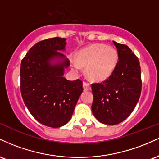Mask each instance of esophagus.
Segmentation results:
<instances>
[{
  "instance_id": "esophagus-1",
  "label": "esophagus",
  "mask_w": 159,
  "mask_h": 159,
  "mask_svg": "<svg viewBox=\"0 0 159 159\" xmlns=\"http://www.w3.org/2000/svg\"><path fill=\"white\" fill-rule=\"evenodd\" d=\"M83 87H84V90H89L90 89V84L87 83V82H84Z\"/></svg>"
}]
</instances>
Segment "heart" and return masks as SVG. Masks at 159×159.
<instances>
[{
    "label": "heart",
    "instance_id": "1",
    "mask_svg": "<svg viewBox=\"0 0 159 159\" xmlns=\"http://www.w3.org/2000/svg\"><path fill=\"white\" fill-rule=\"evenodd\" d=\"M76 61L72 63L75 70L86 67L87 77L92 81L100 82L108 78L116 68L118 54L113 47L93 44L81 49L76 54Z\"/></svg>",
    "mask_w": 159,
    "mask_h": 159
}]
</instances>
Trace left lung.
Masks as SVG:
<instances>
[{"mask_svg":"<svg viewBox=\"0 0 159 159\" xmlns=\"http://www.w3.org/2000/svg\"><path fill=\"white\" fill-rule=\"evenodd\" d=\"M113 43L119 57L116 68L107 80L91 84L93 114L106 125H116L132 114L142 87L138 58L127 45L114 41Z\"/></svg>","mask_w":159,"mask_h":159,"instance_id":"left-lung-1","label":"left lung"}]
</instances>
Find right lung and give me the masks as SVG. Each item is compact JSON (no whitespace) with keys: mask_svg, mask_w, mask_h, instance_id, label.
I'll list each match as a JSON object with an SVG mask.
<instances>
[{"mask_svg":"<svg viewBox=\"0 0 159 159\" xmlns=\"http://www.w3.org/2000/svg\"><path fill=\"white\" fill-rule=\"evenodd\" d=\"M66 39L54 37L42 40L32 47L21 63V93L30 114L40 123L59 128L70 120L83 92L80 79L69 81L63 77L69 66L65 55ZM58 59L52 65L50 61Z\"/></svg>","mask_w":159,"mask_h":159,"instance_id":"obj_1","label":"right lung"}]
</instances>
